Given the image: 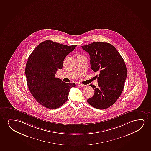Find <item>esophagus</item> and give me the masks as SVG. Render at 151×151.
Wrapping results in <instances>:
<instances>
[{
  "label": "esophagus",
  "mask_w": 151,
  "mask_h": 151,
  "mask_svg": "<svg viewBox=\"0 0 151 151\" xmlns=\"http://www.w3.org/2000/svg\"><path fill=\"white\" fill-rule=\"evenodd\" d=\"M78 85L79 86H81V87H85V86H86V85H84V84H79Z\"/></svg>",
  "instance_id": "1"
}]
</instances>
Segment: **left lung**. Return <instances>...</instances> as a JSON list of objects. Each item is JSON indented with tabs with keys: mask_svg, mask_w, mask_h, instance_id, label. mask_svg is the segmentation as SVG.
<instances>
[{
	"mask_svg": "<svg viewBox=\"0 0 151 151\" xmlns=\"http://www.w3.org/2000/svg\"><path fill=\"white\" fill-rule=\"evenodd\" d=\"M81 47L90 55L92 70L99 73L98 87L90 85L95 93L87 101L96 109H107L117 101L124 89L127 75L124 61L110 43L97 41Z\"/></svg>",
	"mask_w": 151,
	"mask_h": 151,
	"instance_id": "obj_1",
	"label": "left lung"
}]
</instances>
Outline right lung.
Listing matches in <instances>:
<instances>
[{
    "label": "right lung",
    "instance_id": "right-lung-1",
    "mask_svg": "<svg viewBox=\"0 0 151 151\" xmlns=\"http://www.w3.org/2000/svg\"><path fill=\"white\" fill-rule=\"evenodd\" d=\"M77 45H64L45 40L35 47L26 64L27 86L36 101L45 108L55 109L68 100L74 83H65L55 77L58 69L63 68V60Z\"/></svg>",
    "mask_w": 151,
    "mask_h": 151
}]
</instances>
